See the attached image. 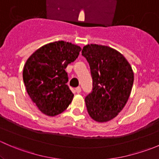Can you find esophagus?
I'll return each instance as SVG.
<instances>
[{
  "instance_id": "34e87169",
  "label": "esophagus",
  "mask_w": 159,
  "mask_h": 159,
  "mask_svg": "<svg viewBox=\"0 0 159 159\" xmlns=\"http://www.w3.org/2000/svg\"><path fill=\"white\" fill-rule=\"evenodd\" d=\"M75 91H76V92L78 93V94H79V93H81V87H78V88H76V89H75Z\"/></svg>"
}]
</instances>
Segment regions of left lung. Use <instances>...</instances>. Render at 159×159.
<instances>
[{
    "mask_svg": "<svg viewBox=\"0 0 159 159\" xmlns=\"http://www.w3.org/2000/svg\"><path fill=\"white\" fill-rule=\"evenodd\" d=\"M87 59L93 80L92 91L85 98L90 117L98 122L113 119L124 108L134 82V72L125 57L108 46L88 44Z\"/></svg>",
    "mask_w": 159,
    "mask_h": 159,
    "instance_id": "obj_1",
    "label": "left lung"
}]
</instances>
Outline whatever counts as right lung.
<instances>
[{"label": "right lung", "mask_w": 159, "mask_h": 159, "mask_svg": "<svg viewBox=\"0 0 159 159\" xmlns=\"http://www.w3.org/2000/svg\"><path fill=\"white\" fill-rule=\"evenodd\" d=\"M81 48L64 41L42 46L28 57L23 80L32 102L44 115L55 116L67 109L74 94L68 88V64L75 61Z\"/></svg>", "instance_id": "1"}]
</instances>
